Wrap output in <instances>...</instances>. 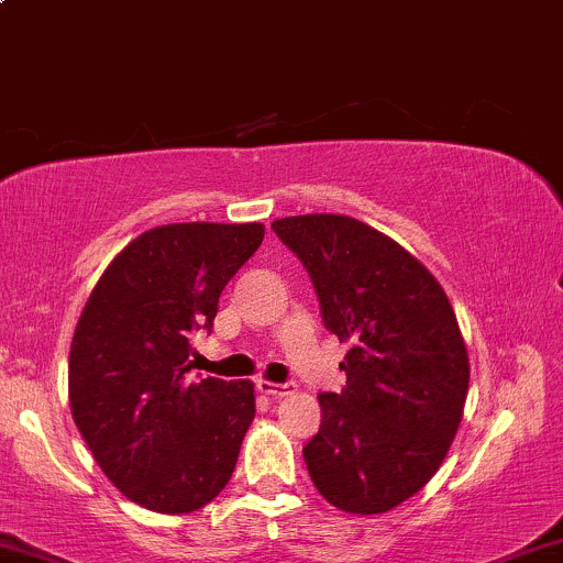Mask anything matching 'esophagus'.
<instances>
[{"instance_id":"1","label":"esophagus","mask_w":563,"mask_h":563,"mask_svg":"<svg viewBox=\"0 0 563 563\" xmlns=\"http://www.w3.org/2000/svg\"><path fill=\"white\" fill-rule=\"evenodd\" d=\"M256 390L264 393V396L283 398V396H288V393H294V385H286V383H273V380H256Z\"/></svg>"}]
</instances>
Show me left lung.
Listing matches in <instances>:
<instances>
[{
	"label": "left lung",
	"mask_w": 563,
	"mask_h": 563,
	"mask_svg": "<svg viewBox=\"0 0 563 563\" xmlns=\"http://www.w3.org/2000/svg\"><path fill=\"white\" fill-rule=\"evenodd\" d=\"M303 262L322 320L351 343L343 393H320V432L303 445L328 504L372 517L430 483L464 417L470 354L435 275L401 243L346 214L273 222Z\"/></svg>",
	"instance_id": "left-lung-1"
}]
</instances>
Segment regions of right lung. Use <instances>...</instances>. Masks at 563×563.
<instances>
[{
  "mask_svg": "<svg viewBox=\"0 0 563 563\" xmlns=\"http://www.w3.org/2000/svg\"><path fill=\"white\" fill-rule=\"evenodd\" d=\"M262 222H173L141 233L88 296L70 346L76 428L110 483L157 514L220 496L256 415L252 380H191L188 343L262 246Z\"/></svg>",
  "mask_w": 563,
  "mask_h": 563,
  "instance_id": "add662e5",
  "label": "right lung"
}]
</instances>
